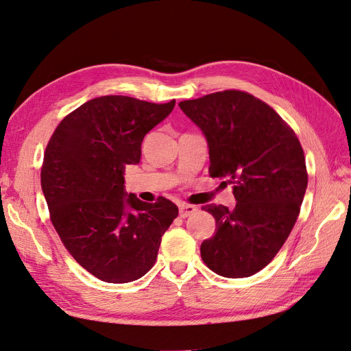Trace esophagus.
<instances>
[{
	"mask_svg": "<svg viewBox=\"0 0 351 351\" xmlns=\"http://www.w3.org/2000/svg\"><path fill=\"white\" fill-rule=\"evenodd\" d=\"M178 209H180V217L182 218H187L189 215H192L193 212H196V208L193 205H187V204H182Z\"/></svg>",
	"mask_w": 351,
	"mask_h": 351,
	"instance_id": "obj_1",
	"label": "esophagus"
}]
</instances>
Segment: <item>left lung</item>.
<instances>
[{"instance_id": "8db88e82", "label": "left lung", "mask_w": 351, "mask_h": 351, "mask_svg": "<svg viewBox=\"0 0 351 351\" xmlns=\"http://www.w3.org/2000/svg\"><path fill=\"white\" fill-rule=\"evenodd\" d=\"M178 107L206 137L210 177H224L237 200L234 209L204 206L217 230L200 244V256L222 277H250L275 258L299 217L307 187L302 145L268 104L247 92H215Z\"/></svg>"}]
</instances>
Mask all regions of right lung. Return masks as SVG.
Returning <instances> with one entry per match:
<instances>
[{
    "mask_svg": "<svg viewBox=\"0 0 351 351\" xmlns=\"http://www.w3.org/2000/svg\"><path fill=\"white\" fill-rule=\"evenodd\" d=\"M174 105L95 98L70 112L48 142L40 186L52 226L76 262L105 282L143 277L178 215L171 200L146 204L124 190L125 167L141 162L143 137Z\"/></svg>",
    "mask_w": 351,
    "mask_h": 351,
    "instance_id": "1",
    "label": "right lung"
}]
</instances>
